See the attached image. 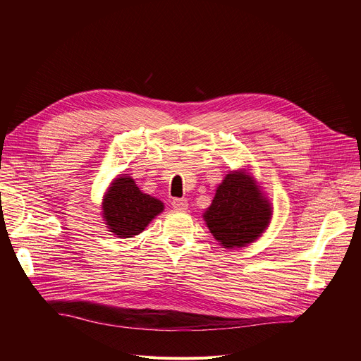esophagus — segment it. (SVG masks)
Returning a JSON list of instances; mask_svg holds the SVG:
<instances>
[{
    "mask_svg": "<svg viewBox=\"0 0 361 361\" xmlns=\"http://www.w3.org/2000/svg\"><path fill=\"white\" fill-rule=\"evenodd\" d=\"M171 204H173L176 211H181V212H184L187 209V206H188L185 199H174L173 202H171Z\"/></svg>",
    "mask_w": 361,
    "mask_h": 361,
    "instance_id": "1",
    "label": "esophagus"
}]
</instances>
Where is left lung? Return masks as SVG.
Here are the masks:
<instances>
[{"mask_svg":"<svg viewBox=\"0 0 361 361\" xmlns=\"http://www.w3.org/2000/svg\"><path fill=\"white\" fill-rule=\"evenodd\" d=\"M271 204L264 200L250 177L231 173L219 184L212 204L203 218L209 231L225 249L244 247L267 230Z\"/></svg>","mask_w":361,"mask_h":361,"instance_id":"8db88e82","label":"left lung"}]
</instances>
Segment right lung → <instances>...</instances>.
<instances>
[{
  "label": "right lung",
  "instance_id": "right-lung-1",
  "mask_svg": "<svg viewBox=\"0 0 361 361\" xmlns=\"http://www.w3.org/2000/svg\"><path fill=\"white\" fill-rule=\"evenodd\" d=\"M102 207L111 233L121 238L140 234L145 226L164 211L162 202L142 193L130 177L114 180Z\"/></svg>",
  "mask_w": 361,
  "mask_h": 361
}]
</instances>
